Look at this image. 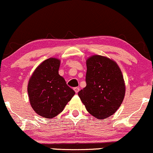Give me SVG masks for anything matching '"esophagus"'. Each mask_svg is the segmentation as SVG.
Listing matches in <instances>:
<instances>
[{
    "mask_svg": "<svg viewBox=\"0 0 153 153\" xmlns=\"http://www.w3.org/2000/svg\"><path fill=\"white\" fill-rule=\"evenodd\" d=\"M74 90L75 93L77 94L79 92V87H74Z\"/></svg>",
    "mask_w": 153,
    "mask_h": 153,
    "instance_id": "obj_1",
    "label": "esophagus"
}]
</instances>
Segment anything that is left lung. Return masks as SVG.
Listing matches in <instances>:
<instances>
[{
	"instance_id": "left-lung-1",
	"label": "left lung",
	"mask_w": 153,
	"mask_h": 153,
	"mask_svg": "<svg viewBox=\"0 0 153 153\" xmlns=\"http://www.w3.org/2000/svg\"><path fill=\"white\" fill-rule=\"evenodd\" d=\"M86 67V86L78 95L90 114L104 119L114 114L123 101V76L116 62L105 56H91Z\"/></svg>"
}]
</instances>
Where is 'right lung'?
<instances>
[{"mask_svg":"<svg viewBox=\"0 0 153 153\" xmlns=\"http://www.w3.org/2000/svg\"><path fill=\"white\" fill-rule=\"evenodd\" d=\"M60 61L45 60L30 79L27 92L32 108L39 116L52 118L60 114L75 94L59 74Z\"/></svg>","mask_w":153,"mask_h":153,"instance_id":"right-lung-1","label":"right lung"}]
</instances>
